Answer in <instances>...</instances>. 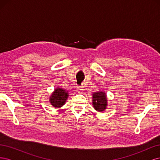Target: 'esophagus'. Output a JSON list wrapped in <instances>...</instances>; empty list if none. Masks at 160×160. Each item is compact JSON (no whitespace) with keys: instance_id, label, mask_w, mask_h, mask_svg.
Masks as SVG:
<instances>
[{"instance_id":"1","label":"esophagus","mask_w":160,"mask_h":160,"mask_svg":"<svg viewBox=\"0 0 160 160\" xmlns=\"http://www.w3.org/2000/svg\"><path fill=\"white\" fill-rule=\"evenodd\" d=\"M77 89H78L79 93H83V91H84V88L83 86H79L77 88Z\"/></svg>"}]
</instances>
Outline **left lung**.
Masks as SVG:
<instances>
[{
  "instance_id": "left-lung-1",
  "label": "left lung",
  "mask_w": 160,
  "mask_h": 160,
  "mask_svg": "<svg viewBox=\"0 0 160 160\" xmlns=\"http://www.w3.org/2000/svg\"><path fill=\"white\" fill-rule=\"evenodd\" d=\"M93 105L94 108L100 112L106 109L107 98L104 92L99 91L93 94Z\"/></svg>"
}]
</instances>
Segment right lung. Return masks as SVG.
<instances>
[{
  "label": "right lung",
  "mask_w": 160,
  "mask_h": 160,
  "mask_svg": "<svg viewBox=\"0 0 160 160\" xmlns=\"http://www.w3.org/2000/svg\"><path fill=\"white\" fill-rule=\"evenodd\" d=\"M68 98V93L65 90L58 88L53 92L50 98V102L55 108H60L63 105Z\"/></svg>",
  "instance_id": "1"
}]
</instances>
